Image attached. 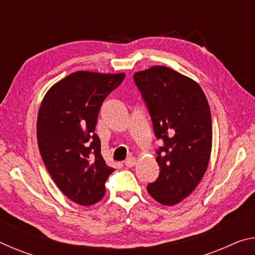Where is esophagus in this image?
Masks as SVG:
<instances>
[{
    "label": "esophagus",
    "instance_id": "esophagus-1",
    "mask_svg": "<svg viewBox=\"0 0 255 255\" xmlns=\"http://www.w3.org/2000/svg\"><path fill=\"white\" fill-rule=\"evenodd\" d=\"M136 162H137L136 157L130 156V157H128V158L126 159V161H125V164H126L127 167H132V166L136 164Z\"/></svg>",
    "mask_w": 255,
    "mask_h": 255
}]
</instances>
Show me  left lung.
I'll return each instance as SVG.
<instances>
[{
  "mask_svg": "<svg viewBox=\"0 0 255 255\" xmlns=\"http://www.w3.org/2000/svg\"><path fill=\"white\" fill-rule=\"evenodd\" d=\"M133 80L155 136L164 141L156 152L159 175L147 191L159 204L173 206L196 189L208 167L213 146L208 101L196 81L170 67H149L135 73Z\"/></svg>",
  "mask_w": 255,
  "mask_h": 255,
  "instance_id": "8db88e82",
  "label": "left lung"
}]
</instances>
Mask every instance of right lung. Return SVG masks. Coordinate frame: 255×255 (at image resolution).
<instances>
[{
	"label": "right lung",
	"mask_w": 255,
	"mask_h": 255,
	"mask_svg": "<svg viewBox=\"0 0 255 255\" xmlns=\"http://www.w3.org/2000/svg\"><path fill=\"white\" fill-rule=\"evenodd\" d=\"M124 79L125 73L77 71L55 83L41 101L37 139L42 161L60 191L77 205L100 201L115 171L103 159L94 130L103 100Z\"/></svg>",
	"instance_id": "right-lung-1"
}]
</instances>
